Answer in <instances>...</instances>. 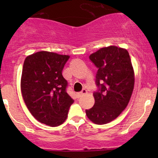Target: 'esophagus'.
Masks as SVG:
<instances>
[{
	"label": "esophagus",
	"mask_w": 158,
	"mask_h": 158,
	"mask_svg": "<svg viewBox=\"0 0 158 158\" xmlns=\"http://www.w3.org/2000/svg\"><path fill=\"white\" fill-rule=\"evenodd\" d=\"M86 93H87V90L86 89H82V90H81V91L78 92V93H77V97L79 98V97H80L81 96H82L83 94H86Z\"/></svg>",
	"instance_id": "esophagus-1"
}]
</instances>
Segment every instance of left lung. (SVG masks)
Here are the masks:
<instances>
[{"label":"left lung","instance_id":"1","mask_svg":"<svg viewBox=\"0 0 158 158\" xmlns=\"http://www.w3.org/2000/svg\"><path fill=\"white\" fill-rule=\"evenodd\" d=\"M98 68L97 90L94 93V106L85 110L90 120L98 125L111 122L129 102L135 85V74L129 53L125 49L110 46L89 56Z\"/></svg>","mask_w":158,"mask_h":158}]
</instances>
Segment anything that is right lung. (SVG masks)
Wrapping results in <instances>:
<instances>
[{
  "mask_svg": "<svg viewBox=\"0 0 158 158\" xmlns=\"http://www.w3.org/2000/svg\"><path fill=\"white\" fill-rule=\"evenodd\" d=\"M69 58L41 51L27 56L23 62L21 88L25 104L38 121L52 127L64 122L73 103L62 76Z\"/></svg>",
  "mask_w": 158,
  "mask_h": 158,
  "instance_id": "right-lung-1",
  "label": "right lung"
}]
</instances>
